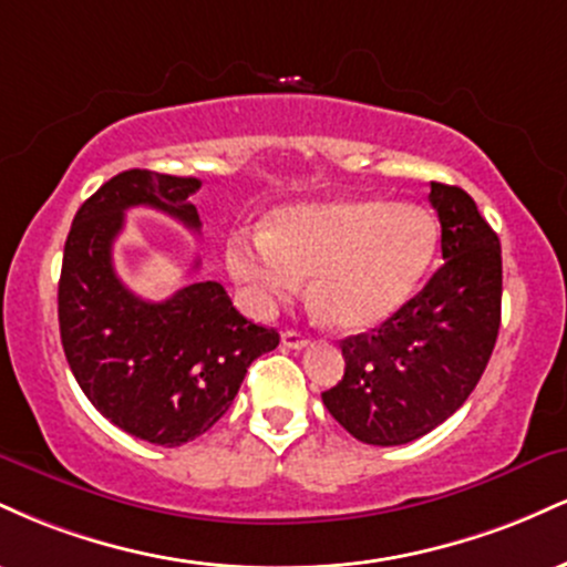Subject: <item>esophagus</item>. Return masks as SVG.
Segmentation results:
<instances>
[{
  "mask_svg": "<svg viewBox=\"0 0 567 567\" xmlns=\"http://www.w3.org/2000/svg\"><path fill=\"white\" fill-rule=\"evenodd\" d=\"M282 347L303 349V347H309V338H306L301 330H285V333H282Z\"/></svg>",
  "mask_w": 567,
  "mask_h": 567,
  "instance_id": "obj_1",
  "label": "esophagus"
}]
</instances>
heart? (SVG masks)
<instances>
[{
	"instance_id": "b5f03b06",
	"label": "heart",
	"mask_w": 567,
	"mask_h": 567,
	"mask_svg": "<svg viewBox=\"0 0 567 567\" xmlns=\"http://www.w3.org/2000/svg\"><path fill=\"white\" fill-rule=\"evenodd\" d=\"M434 250L437 226L421 207L336 197L271 210L258 234H234L226 264L264 306L288 301L311 277L309 298L320 320L360 333L413 298Z\"/></svg>"
}]
</instances>
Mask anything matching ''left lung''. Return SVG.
I'll list each match as a JSON object with an SVG mask.
<instances>
[{"label": "left lung", "mask_w": 567, "mask_h": 567, "mask_svg": "<svg viewBox=\"0 0 567 567\" xmlns=\"http://www.w3.org/2000/svg\"><path fill=\"white\" fill-rule=\"evenodd\" d=\"M442 264L373 333L341 341L343 379L324 408L368 445H405L437 429L485 373L501 324V243L464 188L434 184Z\"/></svg>", "instance_id": "1"}]
</instances>
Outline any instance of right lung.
<instances>
[{"instance_id": "add662e5", "label": "right lung", "mask_w": 567, "mask_h": 567, "mask_svg": "<svg viewBox=\"0 0 567 567\" xmlns=\"http://www.w3.org/2000/svg\"><path fill=\"white\" fill-rule=\"evenodd\" d=\"M197 178L125 171L76 210L58 282L61 343L76 383L114 426L178 447L205 434L279 333L245 320L224 285L192 282L143 301L116 277L112 247L130 207H154L199 231Z\"/></svg>"}]
</instances>
